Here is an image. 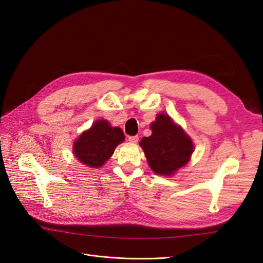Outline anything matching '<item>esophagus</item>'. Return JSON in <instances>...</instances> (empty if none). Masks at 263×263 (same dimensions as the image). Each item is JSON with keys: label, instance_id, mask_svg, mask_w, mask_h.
I'll return each mask as SVG.
<instances>
[{"label": "esophagus", "instance_id": "obj_1", "mask_svg": "<svg viewBox=\"0 0 263 263\" xmlns=\"http://www.w3.org/2000/svg\"><path fill=\"white\" fill-rule=\"evenodd\" d=\"M138 140H139L138 136H130V137H128V141L132 142V144H137Z\"/></svg>", "mask_w": 263, "mask_h": 263}]
</instances>
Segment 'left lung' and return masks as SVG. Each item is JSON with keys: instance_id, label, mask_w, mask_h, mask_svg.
<instances>
[{"instance_id": "obj_1", "label": "left lung", "mask_w": 263, "mask_h": 263, "mask_svg": "<svg viewBox=\"0 0 263 263\" xmlns=\"http://www.w3.org/2000/svg\"><path fill=\"white\" fill-rule=\"evenodd\" d=\"M150 128L153 134L139 142L148 164L156 174L173 176L190 161L194 151L192 139L166 114H159Z\"/></svg>"}]
</instances>
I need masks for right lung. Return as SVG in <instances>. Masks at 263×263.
Instances as JSON below:
<instances>
[{"label":"right lung","mask_w":263,"mask_h":263,"mask_svg":"<svg viewBox=\"0 0 263 263\" xmlns=\"http://www.w3.org/2000/svg\"><path fill=\"white\" fill-rule=\"evenodd\" d=\"M124 139L125 135L119 127H112L105 119H99L74 141L73 154L81 163L100 168L112 157L117 145Z\"/></svg>","instance_id":"right-lung-1"}]
</instances>
